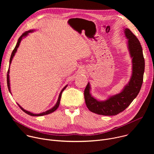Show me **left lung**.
<instances>
[{
	"label": "left lung",
	"mask_w": 154,
	"mask_h": 154,
	"mask_svg": "<svg viewBox=\"0 0 154 154\" xmlns=\"http://www.w3.org/2000/svg\"><path fill=\"white\" fill-rule=\"evenodd\" d=\"M125 34L128 39V49L132 58V75L121 93L103 102L98 101L91 96L90 83H88L84 91L85 103L88 108L94 113L105 116L119 114L130 105L141 90L145 67L142 47L138 39L128 29H125Z\"/></svg>",
	"instance_id": "1"
}]
</instances>
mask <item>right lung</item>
<instances>
[{
    "label": "right lung",
    "mask_w": 154,
    "mask_h": 154,
    "mask_svg": "<svg viewBox=\"0 0 154 154\" xmlns=\"http://www.w3.org/2000/svg\"><path fill=\"white\" fill-rule=\"evenodd\" d=\"M33 32V30H29V31L26 32H24V33H23V34H22V35L19 37V38L18 39L17 42V44H16V46H15L14 50L13 51V52H12V53H11V57H10V64H11V61H12V59H13V57H14V55L16 52L17 51V49L18 48V47H19V44H20V41L22 40V38H23L24 37V36H27L29 33H30V32ZM9 68H10V67H9ZM9 68H8V72H7V86H8V88L9 91L10 92V79H9V72H10ZM66 86H67V85L65 86L63 88V90H61V93H60V95H59V97H58V101H57V103H56V105H55L52 108L49 109V110H48V111H46V112H45L41 113H40V114H34V113H32L29 112H28V111H26V109H24L19 104H17V105H19V106L20 108V109H21L22 110H23V112H24L26 113H27V114H28V115H30V116H43V115H46L50 114V113H51L55 112V111L56 110V109L58 108V107L59 106L60 102V99H61V94H62L63 91L64 90V89L66 88Z\"/></svg>",
    "instance_id": "obj_1"
}]
</instances>
